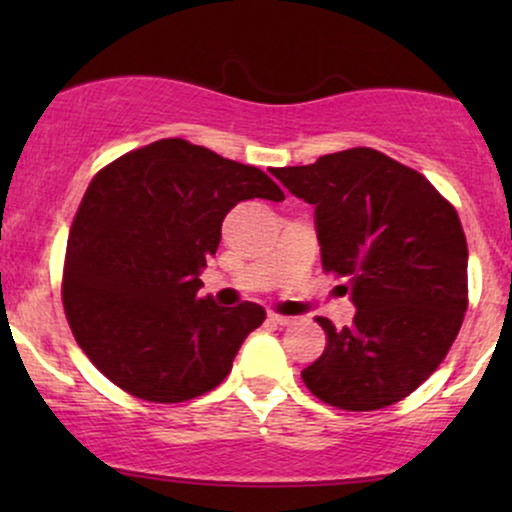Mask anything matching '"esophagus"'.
Instances as JSON below:
<instances>
[{"instance_id":"34e87169","label":"esophagus","mask_w":512,"mask_h":512,"mask_svg":"<svg viewBox=\"0 0 512 512\" xmlns=\"http://www.w3.org/2000/svg\"><path fill=\"white\" fill-rule=\"evenodd\" d=\"M269 320H272L274 325L289 327V325H293V322H296V317H291V315H279V313H269Z\"/></svg>"}]
</instances>
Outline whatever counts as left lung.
I'll return each instance as SVG.
<instances>
[{
  "label": "left lung",
  "mask_w": 512,
  "mask_h": 512,
  "mask_svg": "<svg viewBox=\"0 0 512 512\" xmlns=\"http://www.w3.org/2000/svg\"><path fill=\"white\" fill-rule=\"evenodd\" d=\"M315 207L325 272L344 276L354 325L317 317L327 346L301 373L317 399L346 411L390 407L440 366L467 310L460 216L424 175L375 149L272 168Z\"/></svg>",
  "instance_id": "left-lung-1"
}]
</instances>
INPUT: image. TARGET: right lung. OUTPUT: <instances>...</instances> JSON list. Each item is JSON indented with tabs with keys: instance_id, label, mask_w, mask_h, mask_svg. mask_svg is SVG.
Segmentation results:
<instances>
[{
	"instance_id": "add662e5",
	"label": "right lung",
	"mask_w": 512,
	"mask_h": 512,
	"mask_svg": "<svg viewBox=\"0 0 512 512\" xmlns=\"http://www.w3.org/2000/svg\"><path fill=\"white\" fill-rule=\"evenodd\" d=\"M245 199L281 202L260 168L185 139H158L105 166L76 211L62 303L76 344L110 383L175 404L223 383L264 308L199 298L221 223Z\"/></svg>"
}]
</instances>
